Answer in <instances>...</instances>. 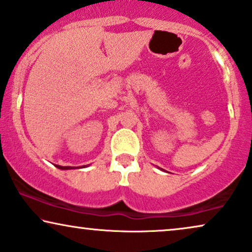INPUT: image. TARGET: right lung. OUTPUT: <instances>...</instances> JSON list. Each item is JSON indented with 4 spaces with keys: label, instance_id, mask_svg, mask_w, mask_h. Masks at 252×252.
Masks as SVG:
<instances>
[{
    "label": "right lung",
    "instance_id": "1",
    "mask_svg": "<svg viewBox=\"0 0 252 252\" xmlns=\"http://www.w3.org/2000/svg\"><path fill=\"white\" fill-rule=\"evenodd\" d=\"M57 166V168H59V169H62V170H68V169H74L73 166H61V165H55Z\"/></svg>",
    "mask_w": 252,
    "mask_h": 252
}]
</instances>
